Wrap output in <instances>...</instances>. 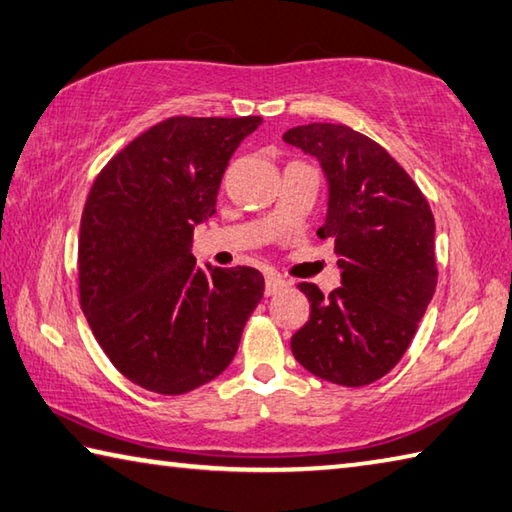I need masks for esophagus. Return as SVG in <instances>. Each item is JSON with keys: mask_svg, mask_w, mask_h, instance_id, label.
I'll return each mask as SVG.
<instances>
[{"mask_svg": "<svg viewBox=\"0 0 512 512\" xmlns=\"http://www.w3.org/2000/svg\"><path fill=\"white\" fill-rule=\"evenodd\" d=\"M286 288V282L277 273H266V295H275Z\"/></svg>", "mask_w": 512, "mask_h": 512, "instance_id": "esophagus-1", "label": "esophagus"}]
</instances>
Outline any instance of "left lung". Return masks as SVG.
I'll return each instance as SVG.
<instances>
[{"instance_id":"left-lung-1","label":"left lung","mask_w":512,"mask_h":512,"mask_svg":"<svg viewBox=\"0 0 512 512\" xmlns=\"http://www.w3.org/2000/svg\"><path fill=\"white\" fill-rule=\"evenodd\" d=\"M284 141L315 156L327 174L329 212L318 235L333 241L342 271L329 297L297 284L311 315L291 351L329 383H376L403 358L434 295L430 203L385 147L347 125H300Z\"/></svg>"}]
</instances>
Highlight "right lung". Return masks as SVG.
I'll return each mask as SVG.
<instances>
[{
  "label": "right lung",
  "mask_w": 512,
  "mask_h": 512,
  "mask_svg": "<svg viewBox=\"0 0 512 512\" xmlns=\"http://www.w3.org/2000/svg\"><path fill=\"white\" fill-rule=\"evenodd\" d=\"M259 116H172L136 136L91 185L78 241L82 313L120 374L156 394L210 383L235 358L264 295L255 268H212L192 255L232 152Z\"/></svg>",
  "instance_id": "1"
}]
</instances>
